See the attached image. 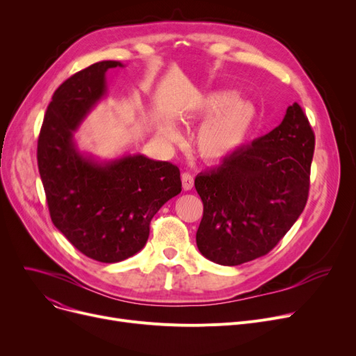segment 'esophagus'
I'll return each mask as SVG.
<instances>
[{
	"mask_svg": "<svg viewBox=\"0 0 356 356\" xmlns=\"http://www.w3.org/2000/svg\"><path fill=\"white\" fill-rule=\"evenodd\" d=\"M181 183H183V189L184 191H192L193 189V176L191 173H183L181 175Z\"/></svg>",
	"mask_w": 356,
	"mask_h": 356,
	"instance_id": "34e87169",
	"label": "esophagus"
}]
</instances>
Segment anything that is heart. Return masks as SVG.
<instances>
[{
	"mask_svg": "<svg viewBox=\"0 0 356 356\" xmlns=\"http://www.w3.org/2000/svg\"><path fill=\"white\" fill-rule=\"evenodd\" d=\"M181 121L188 125L203 121L195 134V148L207 161H220L235 154L245 144L258 118L257 105L238 97L231 89H212L202 92L186 108ZM164 136L177 140L176 125H167Z\"/></svg>",
	"mask_w": 356,
	"mask_h": 356,
	"instance_id": "obj_1",
	"label": "heart"
}]
</instances>
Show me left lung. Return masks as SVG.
Returning <instances> with one entry per match:
<instances>
[{
  "label": "left lung",
  "instance_id": "left-lung-1",
  "mask_svg": "<svg viewBox=\"0 0 356 356\" xmlns=\"http://www.w3.org/2000/svg\"><path fill=\"white\" fill-rule=\"evenodd\" d=\"M313 152V129L294 102L268 134L197 175L200 254L229 267L268 254L306 207Z\"/></svg>",
  "mask_w": 356,
  "mask_h": 356
}]
</instances>
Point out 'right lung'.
<instances>
[{
    "mask_svg": "<svg viewBox=\"0 0 356 356\" xmlns=\"http://www.w3.org/2000/svg\"><path fill=\"white\" fill-rule=\"evenodd\" d=\"M102 60L74 73L51 97L37 143V163L50 218L70 244L99 263H120L141 251L149 220L181 192L179 167L124 154L99 160L79 149L74 134L106 97Z\"/></svg>",
    "mask_w": 356,
    "mask_h": 356,
    "instance_id": "1",
    "label": "right lung"
}]
</instances>
